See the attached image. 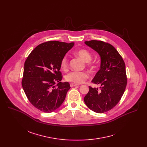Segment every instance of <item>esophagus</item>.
Listing matches in <instances>:
<instances>
[{
    "label": "esophagus",
    "instance_id": "1",
    "mask_svg": "<svg viewBox=\"0 0 147 147\" xmlns=\"http://www.w3.org/2000/svg\"><path fill=\"white\" fill-rule=\"evenodd\" d=\"M70 87H75V86H79L78 84H75V83H73V82H70Z\"/></svg>",
    "mask_w": 147,
    "mask_h": 147
}]
</instances>
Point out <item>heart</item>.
Segmentation results:
<instances>
[{
  "instance_id": "obj_1",
  "label": "heart",
  "mask_w": 147,
  "mask_h": 147,
  "mask_svg": "<svg viewBox=\"0 0 147 147\" xmlns=\"http://www.w3.org/2000/svg\"><path fill=\"white\" fill-rule=\"evenodd\" d=\"M76 55L82 59L84 62L88 63L87 66L89 67H92V65L90 61L92 60V55L87 50L84 49H81L78 50L76 52ZM69 66L68 59L66 56H64L61 60L60 67L62 70H66ZM89 75L87 72L85 71H71L68 73L65 76V79L67 81L71 82L75 84H81L84 82L88 78Z\"/></svg>"
}]
</instances>
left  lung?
Returning <instances> with one entry per match:
<instances>
[{
  "mask_svg": "<svg viewBox=\"0 0 147 147\" xmlns=\"http://www.w3.org/2000/svg\"><path fill=\"white\" fill-rule=\"evenodd\" d=\"M85 44L99 55L100 67L92 80L99 88L90 86L84 100L89 109L102 113L114 108L124 94L127 80L125 63L117 51L108 43L91 40Z\"/></svg>",
  "mask_w": 147,
  "mask_h": 147,
  "instance_id": "8db88e82",
  "label": "left lung"
}]
</instances>
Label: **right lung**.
Here are the masks:
<instances>
[{"instance_id":"right-lung-1","label":"right lung","mask_w":147,"mask_h":147,"mask_svg":"<svg viewBox=\"0 0 147 147\" xmlns=\"http://www.w3.org/2000/svg\"><path fill=\"white\" fill-rule=\"evenodd\" d=\"M74 45L48 41L37 46L27 57L22 86L30 103L39 111L52 112L65 100L70 86L68 82H61L60 62Z\"/></svg>"}]
</instances>
